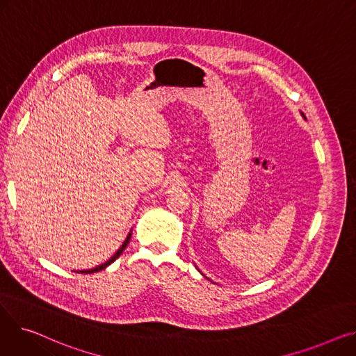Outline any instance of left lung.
Returning a JSON list of instances; mask_svg holds the SVG:
<instances>
[{
	"instance_id": "obj_1",
	"label": "left lung",
	"mask_w": 356,
	"mask_h": 356,
	"mask_svg": "<svg viewBox=\"0 0 356 356\" xmlns=\"http://www.w3.org/2000/svg\"><path fill=\"white\" fill-rule=\"evenodd\" d=\"M303 117H305V115H303Z\"/></svg>"
}]
</instances>
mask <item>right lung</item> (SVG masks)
Wrapping results in <instances>:
<instances>
[{
    "label": "right lung",
    "instance_id": "obj_1",
    "mask_svg": "<svg viewBox=\"0 0 356 356\" xmlns=\"http://www.w3.org/2000/svg\"><path fill=\"white\" fill-rule=\"evenodd\" d=\"M129 239H131V232L127 235V239L124 241V244L120 247V250L114 254V255H112L108 261H106V263H104V264H101V266H98V267H95V268H90V270H82V271H76V273H81V274H90V273H97V271H101V270H104V268H106L108 266H111L112 263H114V261L124 252V250L127 248V245H128V242H129Z\"/></svg>",
    "mask_w": 356,
    "mask_h": 356
}]
</instances>
